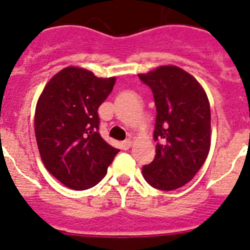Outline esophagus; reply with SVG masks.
<instances>
[{
  "label": "esophagus",
  "mask_w": 250,
  "mask_h": 250,
  "mask_svg": "<svg viewBox=\"0 0 250 250\" xmlns=\"http://www.w3.org/2000/svg\"><path fill=\"white\" fill-rule=\"evenodd\" d=\"M130 146H132V141H130V139H125V141L122 142L123 149H129Z\"/></svg>",
  "instance_id": "obj_1"
}]
</instances>
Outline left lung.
<instances>
[{
  "label": "left lung",
  "mask_w": 250,
  "mask_h": 250,
  "mask_svg": "<svg viewBox=\"0 0 250 250\" xmlns=\"http://www.w3.org/2000/svg\"><path fill=\"white\" fill-rule=\"evenodd\" d=\"M138 77L152 89L157 109L156 157L142 173L153 188L177 189L192 181L208 156V97L198 81L177 66H161Z\"/></svg>",
  "instance_id": "8db88e82"
}]
</instances>
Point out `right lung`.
<instances>
[{
	"mask_svg": "<svg viewBox=\"0 0 250 250\" xmlns=\"http://www.w3.org/2000/svg\"><path fill=\"white\" fill-rule=\"evenodd\" d=\"M116 77L98 78L66 67L53 76L36 105L35 133L44 167L71 189L96 186L120 149L101 137L98 108Z\"/></svg>",
	"mask_w": 250,
	"mask_h": 250,
	"instance_id": "right-lung-1",
	"label": "right lung"
}]
</instances>
